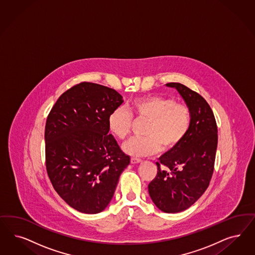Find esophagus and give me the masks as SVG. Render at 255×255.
Here are the masks:
<instances>
[{"label": "esophagus", "mask_w": 255, "mask_h": 255, "mask_svg": "<svg viewBox=\"0 0 255 255\" xmlns=\"http://www.w3.org/2000/svg\"><path fill=\"white\" fill-rule=\"evenodd\" d=\"M141 161H142V160H141L140 158H138V157H131V158H130V162H131L132 164L140 163Z\"/></svg>", "instance_id": "esophagus-1"}]
</instances>
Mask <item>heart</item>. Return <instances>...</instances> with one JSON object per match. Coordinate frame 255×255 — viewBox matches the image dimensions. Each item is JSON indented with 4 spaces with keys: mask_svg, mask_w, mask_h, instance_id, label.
I'll return each instance as SVG.
<instances>
[{
    "mask_svg": "<svg viewBox=\"0 0 255 255\" xmlns=\"http://www.w3.org/2000/svg\"><path fill=\"white\" fill-rule=\"evenodd\" d=\"M128 110L117 108L108 117V128L115 137L123 140L131 132L133 117L148 121L145 137L132 138L124 143L125 153L135 156L155 155L161 149L168 152L177 147L186 138L190 128L189 107L176 100L160 96L134 99Z\"/></svg>",
    "mask_w": 255,
    "mask_h": 255,
    "instance_id": "obj_1",
    "label": "heart"
}]
</instances>
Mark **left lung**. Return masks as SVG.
Masks as SVG:
<instances>
[{"label":"left lung","instance_id":"obj_1","mask_svg":"<svg viewBox=\"0 0 255 255\" xmlns=\"http://www.w3.org/2000/svg\"><path fill=\"white\" fill-rule=\"evenodd\" d=\"M175 88L187 103L191 122L180 144L156 162V177L148 185L149 195L165 213L186 210L209 186L218 145V128L206 99L179 82L166 84Z\"/></svg>","mask_w":255,"mask_h":255}]
</instances>
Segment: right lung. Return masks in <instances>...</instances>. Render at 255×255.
<instances>
[{
  "label": "right lung",
  "instance_id": "right-lung-1",
  "mask_svg": "<svg viewBox=\"0 0 255 255\" xmlns=\"http://www.w3.org/2000/svg\"><path fill=\"white\" fill-rule=\"evenodd\" d=\"M115 89L83 82L66 91L45 127L46 169L68 206L85 214L103 211L130 162L109 134L108 117L123 103Z\"/></svg>",
  "mask_w": 255,
  "mask_h": 255
}]
</instances>
